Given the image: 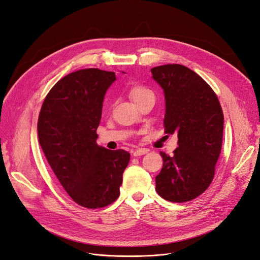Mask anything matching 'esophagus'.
<instances>
[{"mask_svg": "<svg viewBox=\"0 0 260 260\" xmlns=\"http://www.w3.org/2000/svg\"><path fill=\"white\" fill-rule=\"evenodd\" d=\"M149 152V150L148 149H137L136 151H135L134 153H133V155L135 156V157H138V156H142V155H145L146 153Z\"/></svg>", "mask_w": 260, "mask_h": 260, "instance_id": "obj_1", "label": "esophagus"}]
</instances>
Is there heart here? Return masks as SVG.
I'll return each mask as SVG.
<instances>
[{"label":"heart","mask_w":260,"mask_h":260,"mask_svg":"<svg viewBox=\"0 0 260 260\" xmlns=\"http://www.w3.org/2000/svg\"><path fill=\"white\" fill-rule=\"evenodd\" d=\"M129 96L137 104L145 99L154 96V93L152 92V90L142 85H134L129 89Z\"/></svg>","instance_id":"obj_1"}]
</instances>
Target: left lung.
<instances>
[{"label":"left lung","instance_id":"obj_1","mask_svg":"<svg viewBox=\"0 0 260 260\" xmlns=\"http://www.w3.org/2000/svg\"><path fill=\"white\" fill-rule=\"evenodd\" d=\"M164 91L165 133L177 135L171 157L164 152L161 171L155 178L162 199L183 203L196 199L210 185L221 153L224 117L209 85L189 68L165 64L151 70Z\"/></svg>","mask_w":260,"mask_h":260}]
</instances>
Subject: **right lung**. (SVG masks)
Here are the masks:
<instances>
[{"label": "right lung", "mask_w": 260, "mask_h": 260, "mask_svg": "<svg viewBox=\"0 0 260 260\" xmlns=\"http://www.w3.org/2000/svg\"><path fill=\"white\" fill-rule=\"evenodd\" d=\"M124 73V72H123ZM115 72L84 69L62 77L44 99L38 137L56 177L72 200L102 208L120 196L129 153L96 143L103 101Z\"/></svg>", "instance_id": "right-lung-1"}]
</instances>
